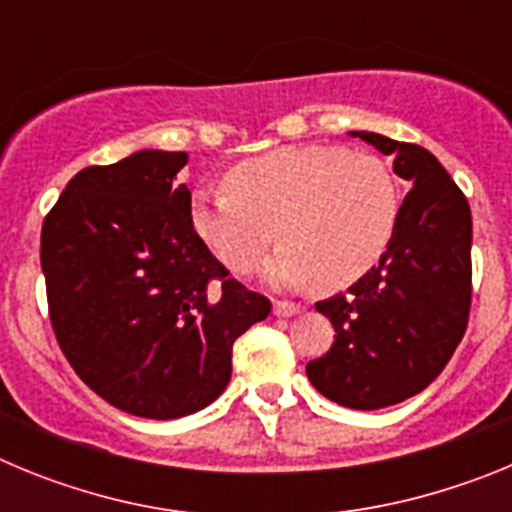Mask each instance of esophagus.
<instances>
[{
    "label": "esophagus",
    "instance_id": "esophagus-1",
    "mask_svg": "<svg viewBox=\"0 0 512 512\" xmlns=\"http://www.w3.org/2000/svg\"><path fill=\"white\" fill-rule=\"evenodd\" d=\"M300 310H302L300 302H292V300L274 302V315H277V318H292V315H297Z\"/></svg>",
    "mask_w": 512,
    "mask_h": 512
}]
</instances>
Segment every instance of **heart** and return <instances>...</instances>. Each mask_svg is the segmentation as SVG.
Returning a JSON list of instances; mask_svg holds the SVG:
<instances>
[{
  "label": "heart",
  "instance_id": "b5f03b06",
  "mask_svg": "<svg viewBox=\"0 0 512 512\" xmlns=\"http://www.w3.org/2000/svg\"><path fill=\"white\" fill-rule=\"evenodd\" d=\"M228 189H197L189 220L217 259L251 274L279 238L269 264L277 284L318 279L323 289L359 282L382 259L397 220L400 189L374 153L307 143L266 151L225 174Z\"/></svg>",
  "mask_w": 512,
  "mask_h": 512
}]
</instances>
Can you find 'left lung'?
<instances>
[{
    "mask_svg": "<svg viewBox=\"0 0 512 512\" xmlns=\"http://www.w3.org/2000/svg\"><path fill=\"white\" fill-rule=\"evenodd\" d=\"M392 156L410 184L395 235L372 271L318 302L336 341L307 364L312 387L343 408L379 410L423 392L464 338L472 307V212L431 151L351 133Z\"/></svg>",
    "mask_w": 512,
    "mask_h": 512,
    "instance_id": "1",
    "label": "left lung"
}]
</instances>
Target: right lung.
Returning a JSON list of instances; mask_svg holds the SVG:
<instances>
[{
    "mask_svg": "<svg viewBox=\"0 0 512 512\" xmlns=\"http://www.w3.org/2000/svg\"><path fill=\"white\" fill-rule=\"evenodd\" d=\"M182 151L87 166L43 220L53 333L81 382L138 418L197 413L223 395L233 343L271 312L194 233Z\"/></svg>",
    "mask_w": 512,
    "mask_h": 512,
    "instance_id": "obj_1",
    "label": "right lung"
}]
</instances>
